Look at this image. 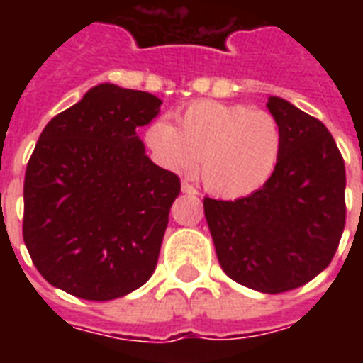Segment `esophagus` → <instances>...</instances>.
<instances>
[{
  "mask_svg": "<svg viewBox=\"0 0 363 363\" xmlns=\"http://www.w3.org/2000/svg\"><path fill=\"white\" fill-rule=\"evenodd\" d=\"M181 188H182V192H184V194H192V196H194V194H198L196 186H194V184H190L188 181H182Z\"/></svg>",
  "mask_w": 363,
  "mask_h": 363,
  "instance_id": "esophagus-1",
  "label": "esophagus"
}]
</instances>
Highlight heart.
I'll use <instances>...</instances> for the list:
<instances>
[{"mask_svg":"<svg viewBox=\"0 0 363 363\" xmlns=\"http://www.w3.org/2000/svg\"><path fill=\"white\" fill-rule=\"evenodd\" d=\"M162 167L186 173L198 165L205 188L224 198L248 196L275 173L282 130L275 116L242 104L196 101L177 128L156 121L145 133Z\"/></svg>","mask_w":363,"mask_h":363,"instance_id":"b5f03b06","label":"heart"}]
</instances>
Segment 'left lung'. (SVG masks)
<instances>
[{
  "mask_svg": "<svg viewBox=\"0 0 363 363\" xmlns=\"http://www.w3.org/2000/svg\"><path fill=\"white\" fill-rule=\"evenodd\" d=\"M282 130L275 173L247 198L203 199L216 256L230 279L264 294L307 284L324 271L345 230V162L318 118L271 96Z\"/></svg>",
  "mask_w": 363,
  "mask_h": 363,
  "instance_id": "1",
  "label": "left lung"
}]
</instances>
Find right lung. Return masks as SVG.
<instances>
[{
    "mask_svg": "<svg viewBox=\"0 0 363 363\" xmlns=\"http://www.w3.org/2000/svg\"><path fill=\"white\" fill-rule=\"evenodd\" d=\"M162 99L98 84L45 125L24 179L22 233L52 286L107 301L150 279L181 192L137 135Z\"/></svg>",
    "mask_w": 363,
    "mask_h": 363,
    "instance_id": "right-lung-1",
    "label": "right lung"
}]
</instances>
